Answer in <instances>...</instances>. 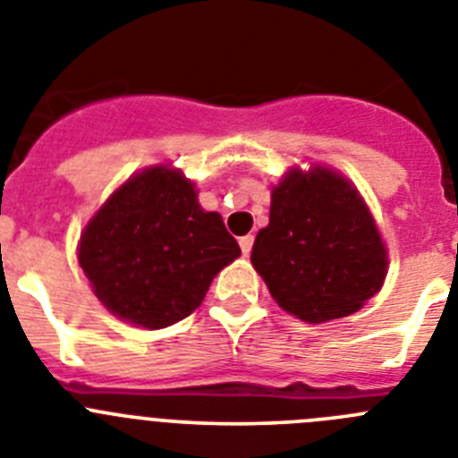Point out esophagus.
Instances as JSON below:
<instances>
[{
	"mask_svg": "<svg viewBox=\"0 0 458 458\" xmlns=\"http://www.w3.org/2000/svg\"><path fill=\"white\" fill-rule=\"evenodd\" d=\"M238 245H241V250H242V254H245V257H248L250 252H252V245H254V236H242L241 241H238Z\"/></svg>",
	"mask_w": 458,
	"mask_h": 458,
	"instance_id": "esophagus-1",
	"label": "esophagus"
}]
</instances>
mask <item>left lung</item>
<instances>
[{
  "mask_svg": "<svg viewBox=\"0 0 458 458\" xmlns=\"http://www.w3.org/2000/svg\"><path fill=\"white\" fill-rule=\"evenodd\" d=\"M252 266L277 305L307 323L349 317L383 286L387 250L355 185L327 167L291 169L270 194Z\"/></svg>",
  "mask_w": 458,
  "mask_h": 458,
  "instance_id": "left-lung-1",
  "label": "left lung"
}]
</instances>
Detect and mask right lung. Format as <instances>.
I'll return each instance as SVG.
<instances>
[{
  "label": "right lung",
  "mask_w": 458,
  "mask_h": 458,
  "mask_svg": "<svg viewBox=\"0 0 458 458\" xmlns=\"http://www.w3.org/2000/svg\"><path fill=\"white\" fill-rule=\"evenodd\" d=\"M238 254L220 213L199 206L194 183L157 165L131 176L91 217L78 261L114 317L157 330L190 317Z\"/></svg>",
  "instance_id": "1"
}]
</instances>
